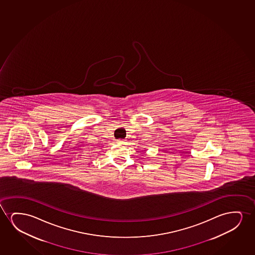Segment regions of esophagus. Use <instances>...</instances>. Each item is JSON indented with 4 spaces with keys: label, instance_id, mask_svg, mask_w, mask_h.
<instances>
[{
    "label": "esophagus",
    "instance_id": "34e87169",
    "mask_svg": "<svg viewBox=\"0 0 255 255\" xmlns=\"http://www.w3.org/2000/svg\"><path fill=\"white\" fill-rule=\"evenodd\" d=\"M117 142H118V143H125V141H124V140H121V139L118 140V141H117Z\"/></svg>",
    "mask_w": 255,
    "mask_h": 255
}]
</instances>
